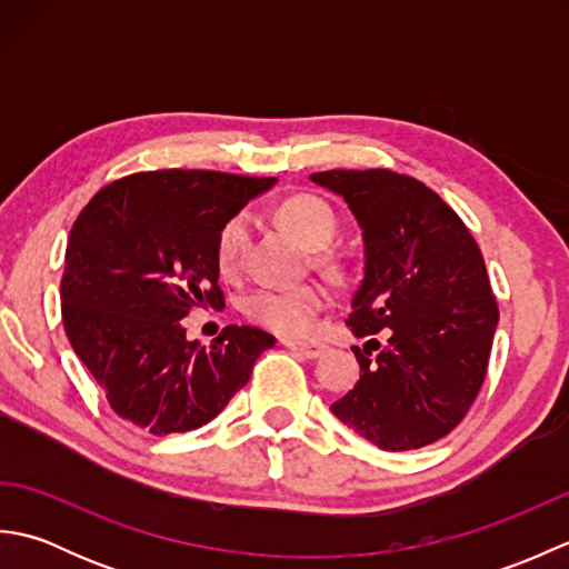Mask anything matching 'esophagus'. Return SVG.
<instances>
[{
  "instance_id": "1",
  "label": "esophagus",
  "mask_w": 569,
  "mask_h": 569,
  "mask_svg": "<svg viewBox=\"0 0 569 569\" xmlns=\"http://www.w3.org/2000/svg\"><path fill=\"white\" fill-rule=\"evenodd\" d=\"M286 347L291 349V352H296L298 357H306V359H318L325 349H328L320 342H286Z\"/></svg>"
}]
</instances>
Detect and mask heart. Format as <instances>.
<instances>
[{"instance_id": "1", "label": "heart", "mask_w": 569, "mask_h": 569, "mask_svg": "<svg viewBox=\"0 0 569 569\" xmlns=\"http://www.w3.org/2000/svg\"><path fill=\"white\" fill-rule=\"evenodd\" d=\"M278 220L293 232L308 249H325L337 234V217L328 202L316 196H293L278 208ZM251 237V220L247 212H237L220 227L214 239V263L222 276H234ZM328 291L318 283L293 288L261 286L253 288L241 300L244 316L283 337H306L316 328V320L328 306Z\"/></svg>"}]
</instances>
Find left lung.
I'll return each mask as SVG.
<instances>
[{
    "label": "left lung",
    "mask_w": 569,
    "mask_h": 569,
    "mask_svg": "<svg viewBox=\"0 0 569 569\" xmlns=\"http://www.w3.org/2000/svg\"><path fill=\"white\" fill-rule=\"evenodd\" d=\"M310 180L342 196L365 234V278L347 325L357 337L386 335V345L352 347L361 377L332 413L391 452L445 438L485 383L499 325L479 244L450 204L410 176L335 168Z\"/></svg>",
    "instance_id": "left-lung-1"
}]
</instances>
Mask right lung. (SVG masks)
<instances>
[{
    "label": "right lung",
    "mask_w": 569,
    "mask_h": 569,
    "mask_svg": "<svg viewBox=\"0 0 569 569\" xmlns=\"http://www.w3.org/2000/svg\"><path fill=\"white\" fill-rule=\"evenodd\" d=\"M273 178L147 171L104 186L70 229L60 312L114 413L151 435L196 430L247 386L273 337L227 325L186 340L192 308H224L214 239Z\"/></svg>",
    "instance_id": "right-lung-1"
}]
</instances>
